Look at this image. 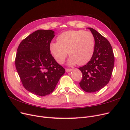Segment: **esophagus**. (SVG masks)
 Returning <instances> with one entry per match:
<instances>
[{
	"instance_id": "obj_1",
	"label": "esophagus",
	"mask_w": 130,
	"mask_h": 130,
	"mask_svg": "<svg viewBox=\"0 0 130 130\" xmlns=\"http://www.w3.org/2000/svg\"><path fill=\"white\" fill-rule=\"evenodd\" d=\"M73 70V69H70V68H66V72H70Z\"/></svg>"
}]
</instances>
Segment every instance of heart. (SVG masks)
<instances>
[{"mask_svg": "<svg viewBox=\"0 0 130 130\" xmlns=\"http://www.w3.org/2000/svg\"><path fill=\"white\" fill-rule=\"evenodd\" d=\"M57 42L49 45L50 53L58 63H62L68 55L70 65H85L91 60L95 49V38L90 31L69 30L57 38Z\"/></svg>", "mask_w": 130, "mask_h": 130, "instance_id": "heart-1", "label": "heart"}]
</instances>
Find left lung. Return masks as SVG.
<instances>
[{"mask_svg": "<svg viewBox=\"0 0 130 130\" xmlns=\"http://www.w3.org/2000/svg\"><path fill=\"white\" fill-rule=\"evenodd\" d=\"M95 38V49L87 64L78 68L82 73L81 88L88 93L100 90L111 78L115 64L112 46L105 37L91 27H88Z\"/></svg>", "mask_w": 130, "mask_h": 130, "instance_id": "left-lung-1", "label": "left lung"}]
</instances>
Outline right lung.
I'll use <instances>...</instances> for the list:
<instances>
[{
  "label": "right lung",
  "mask_w": 130,
  "mask_h": 130,
  "mask_svg": "<svg viewBox=\"0 0 130 130\" xmlns=\"http://www.w3.org/2000/svg\"><path fill=\"white\" fill-rule=\"evenodd\" d=\"M54 34L51 30H38L18 47L15 68L24 88L35 95L45 96L52 93L65 73L50 54L49 45Z\"/></svg>",
  "instance_id": "obj_1"
}]
</instances>
